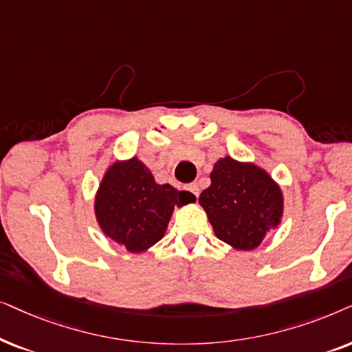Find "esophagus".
Here are the masks:
<instances>
[{"mask_svg": "<svg viewBox=\"0 0 352 352\" xmlns=\"http://www.w3.org/2000/svg\"><path fill=\"white\" fill-rule=\"evenodd\" d=\"M188 190L196 196V198H198V196H199V186H198V185H196V184H190V185H188Z\"/></svg>", "mask_w": 352, "mask_h": 352, "instance_id": "34e87169", "label": "esophagus"}]
</instances>
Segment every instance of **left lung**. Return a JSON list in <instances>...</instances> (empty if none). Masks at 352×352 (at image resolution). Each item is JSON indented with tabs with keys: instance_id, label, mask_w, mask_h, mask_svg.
<instances>
[{
	"instance_id": "left-lung-1",
	"label": "left lung",
	"mask_w": 352,
	"mask_h": 352,
	"mask_svg": "<svg viewBox=\"0 0 352 352\" xmlns=\"http://www.w3.org/2000/svg\"><path fill=\"white\" fill-rule=\"evenodd\" d=\"M215 236L240 251L256 250L283 215V193L264 168L230 156L219 159L199 196Z\"/></svg>"
}]
</instances>
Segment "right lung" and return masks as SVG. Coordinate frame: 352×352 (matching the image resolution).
<instances>
[{
    "label": "right lung",
    "mask_w": 352,
    "mask_h": 352,
    "mask_svg": "<svg viewBox=\"0 0 352 352\" xmlns=\"http://www.w3.org/2000/svg\"><path fill=\"white\" fill-rule=\"evenodd\" d=\"M195 195L159 185L138 157L116 161L102 177L95 214L102 233L130 252H144L161 240L173 208L195 203Z\"/></svg>",
    "instance_id": "1"
}]
</instances>
